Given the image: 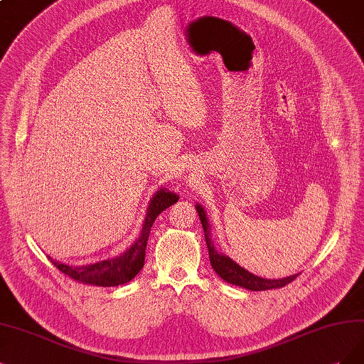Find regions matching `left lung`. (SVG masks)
I'll use <instances>...</instances> for the list:
<instances>
[{"label":"left lung","instance_id":"8db88e82","mask_svg":"<svg viewBox=\"0 0 364 364\" xmlns=\"http://www.w3.org/2000/svg\"><path fill=\"white\" fill-rule=\"evenodd\" d=\"M195 208L198 211L199 220H200V223H203V228H204V234H205V241H207L210 262H211L213 270L216 272L225 282H228V284L246 288L250 291H265V289H276V288L285 287V285L291 284V282L300 274V273H297V274L282 277V279H264V277H259L257 274L247 272L246 268L238 265L230 257H226V255L216 250V246H214L213 240H211L210 223H208L204 207L200 204H196Z\"/></svg>","mask_w":364,"mask_h":364}]
</instances>
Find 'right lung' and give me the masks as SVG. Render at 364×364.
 Listing matches in <instances>:
<instances>
[{
  "instance_id": "1",
  "label": "right lung",
  "mask_w": 364,
  "mask_h": 364,
  "mask_svg": "<svg viewBox=\"0 0 364 364\" xmlns=\"http://www.w3.org/2000/svg\"><path fill=\"white\" fill-rule=\"evenodd\" d=\"M178 198L180 196L177 193L168 191L166 187H160L154 193V196L150 199V204H148L139 237L134 240L133 245L121 253L119 257L107 258L87 265H69L55 261L50 257L49 259L60 272L75 279L76 282H82V284L96 287L124 285L142 270L148 235H150L151 226L156 218L161 211H165L168 207L177 203Z\"/></svg>"
}]
</instances>
